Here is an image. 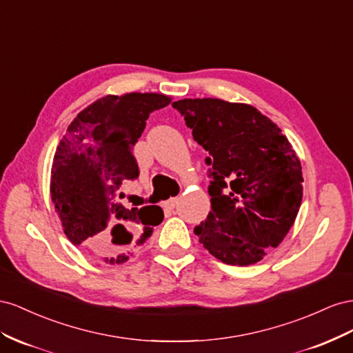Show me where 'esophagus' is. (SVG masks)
<instances>
[{"label":"esophagus","mask_w":353,"mask_h":353,"mask_svg":"<svg viewBox=\"0 0 353 353\" xmlns=\"http://www.w3.org/2000/svg\"><path fill=\"white\" fill-rule=\"evenodd\" d=\"M176 204H177V198H170L168 201H165V203L163 204V207H164V210L171 211L176 207Z\"/></svg>","instance_id":"esophagus-1"}]
</instances>
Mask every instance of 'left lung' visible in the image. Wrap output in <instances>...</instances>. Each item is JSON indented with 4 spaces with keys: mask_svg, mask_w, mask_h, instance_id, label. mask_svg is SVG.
Returning a JSON list of instances; mask_svg holds the SVG:
<instances>
[{
    "mask_svg": "<svg viewBox=\"0 0 353 353\" xmlns=\"http://www.w3.org/2000/svg\"><path fill=\"white\" fill-rule=\"evenodd\" d=\"M185 117L211 165V211L195 228L211 256L232 266L254 265L294 225L303 196L300 161L281 128L247 103L183 99Z\"/></svg>",
    "mask_w": 353,
    "mask_h": 353,
    "instance_id": "8db88e82",
    "label": "left lung"
}]
</instances>
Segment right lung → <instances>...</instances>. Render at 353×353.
Returning <instances> with one entry per match:
<instances>
[{
  "label": "right lung",
  "mask_w": 353,
  "mask_h": 353,
  "mask_svg": "<svg viewBox=\"0 0 353 353\" xmlns=\"http://www.w3.org/2000/svg\"><path fill=\"white\" fill-rule=\"evenodd\" d=\"M170 102L158 93L100 97L74 118L57 145L50 194L63 232L105 263H125L164 219L158 205L128 210L121 186L139 176L133 146L149 114Z\"/></svg>",
  "instance_id": "right-lung-1"
}]
</instances>
